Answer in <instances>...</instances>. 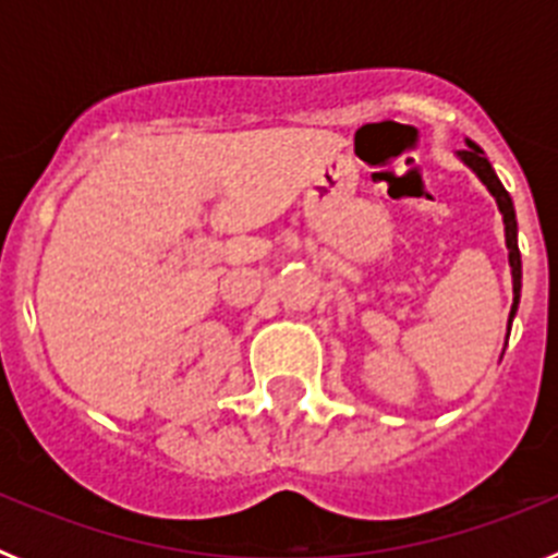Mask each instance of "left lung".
<instances>
[{
    "instance_id": "8db88e82",
    "label": "left lung",
    "mask_w": 558,
    "mask_h": 558,
    "mask_svg": "<svg viewBox=\"0 0 558 558\" xmlns=\"http://www.w3.org/2000/svg\"><path fill=\"white\" fill-rule=\"evenodd\" d=\"M458 159L470 167L477 179H481V184L492 192V198L497 201V209H500L502 215V226H506V248H509V265H511V284H514V304H511V313H509V329H511L517 307H520V290H522V259H520V245H517L514 204H511V195L506 192V186H502L500 179H497V172L492 170L486 153H483L475 142L466 140V150L458 153Z\"/></svg>"
}]
</instances>
